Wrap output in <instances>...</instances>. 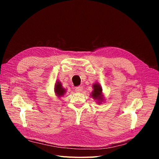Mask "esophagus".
I'll return each instance as SVG.
<instances>
[{
  "instance_id": "34e87169",
  "label": "esophagus",
  "mask_w": 159,
  "mask_h": 159,
  "mask_svg": "<svg viewBox=\"0 0 159 159\" xmlns=\"http://www.w3.org/2000/svg\"><path fill=\"white\" fill-rule=\"evenodd\" d=\"M83 86H78L75 88V91L77 92V93H80V92L83 91Z\"/></svg>"
}]
</instances>
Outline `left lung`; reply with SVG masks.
<instances>
[{
	"instance_id": "obj_1",
	"label": "left lung",
	"mask_w": 159,
	"mask_h": 159,
	"mask_svg": "<svg viewBox=\"0 0 159 159\" xmlns=\"http://www.w3.org/2000/svg\"><path fill=\"white\" fill-rule=\"evenodd\" d=\"M93 89L94 90L93 91V93H93L92 94V96L93 97L94 99H98V100H102V98H101V95L102 89L101 86L99 85L98 84H94L93 85Z\"/></svg>"
}]
</instances>
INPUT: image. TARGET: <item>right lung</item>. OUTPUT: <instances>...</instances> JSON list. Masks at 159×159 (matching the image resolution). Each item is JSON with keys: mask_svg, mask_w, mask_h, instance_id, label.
Returning a JSON list of instances; mask_svg holds the SVG:
<instances>
[{"mask_svg": "<svg viewBox=\"0 0 159 159\" xmlns=\"http://www.w3.org/2000/svg\"><path fill=\"white\" fill-rule=\"evenodd\" d=\"M55 94L57 96H63L65 93V90L62 87V85H61L60 82H57V83L55 84Z\"/></svg>", "mask_w": 159, "mask_h": 159, "instance_id": "add662e5", "label": "right lung"}]
</instances>
